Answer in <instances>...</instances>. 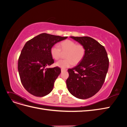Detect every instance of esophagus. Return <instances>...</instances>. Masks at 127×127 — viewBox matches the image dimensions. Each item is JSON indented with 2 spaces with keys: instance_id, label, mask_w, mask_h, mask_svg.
I'll list each match as a JSON object with an SVG mask.
<instances>
[{
  "instance_id": "34e87169",
  "label": "esophagus",
  "mask_w": 127,
  "mask_h": 127,
  "mask_svg": "<svg viewBox=\"0 0 127 127\" xmlns=\"http://www.w3.org/2000/svg\"><path fill=\"white\" fill-rule=\"evenodd\" d=\"M61 72H63V71H67V69H63V68H62L61 69Z\"/></svg>"
}]
</instances>
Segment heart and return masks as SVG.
Returning a JSON list of instances; mask_svg holds the SVG:
<instances>
[{
    "label": "heart",
    "mask_w": 127,
    "mask_h": 127,
    "mask_svg": "<svg viewBox=\"0 0 127 127\" xmlns=\"http://www.w3.org/2000/svg\"><path fill=\"white\" fill-rule=\"evenodd\" d=\"M58 46L53 45L50 49V54L53 59L59 60L64 55L65 59L61 60L56 63L57 66L61 68L70 67L73 64H79L84 59L86 54L85 46L81 44H77L76 42L70 40H66L60 42Z\"/></svg>",
    "instance_id": "obj_1"
}]
</instances>
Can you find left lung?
I'll use <instances>...</instances> for the list:
<instances>
[{
  "mask_svg": "<svg viewBox=\"0 0 127 127\" xmlns=\"http://www.w3.org/2000/svg\"><path fill=\"white\" fill-rule=\"evenodd\" d=\"M70 37L85 46L86 54L77 66L68 70L67 88L77 98H88L101 88L108 71L109 60L104 47L93 38Z\"/></svg>",
  "mask_w": 127,
  "mask_h": 127,
  "instance_id": "obj_1",
  "label": "left lung"
}]
</instances>
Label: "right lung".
Wrapping results in <instances>:
<instances>
[{"mask_svg":"<svg viewBox=\"0 0 127 127\" xmlns=\"http://www.w3.org/2000/svg\"><path fill=\"white\" fill-rule=\"evenodd\" d=\"M67 37L44 33L25 43L19 57L18 70L22 85L29 93L43 97L52 91L61 69L58 67L46 68L54 63L50 49Z\"/></svg>","mask_w":127,"mask_h":127,"instance_id":"add662e5","label":"right lung"}]
</instances>
